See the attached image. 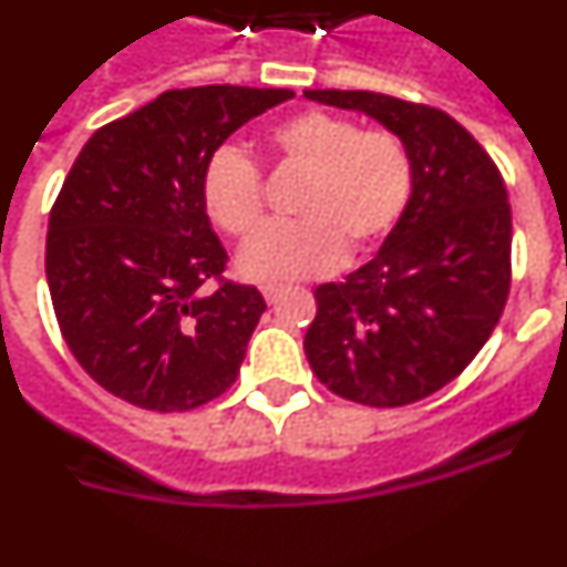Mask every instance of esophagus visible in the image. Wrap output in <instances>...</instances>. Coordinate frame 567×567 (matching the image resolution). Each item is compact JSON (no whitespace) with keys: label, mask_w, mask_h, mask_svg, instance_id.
Returning a JSON list of instances; mask_svg holds the SVG:
<instances>
[{"label":"esophagus","mask_w":567,"mask_h":567,"mask_svg":"<svg viewBox=\"0 0 567 567\" xmlns=\"http://www.w3.org/2000/svg\"><path fill=\"white\" fill-rule=\"evenodd\" d=\"M260 292H264L267 303H275V300H278L280 295H284V287H278V284H267V287L260 289Z\"/></svg>","instance_id":"34e87169"}]
</instances>
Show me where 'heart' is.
Wrapping results in <instances>:
<instances>
[{"instance_id": "1", "label": "heart", "mask_w": 567, "mask_h": 567, "mask_svg": "<svg viewBox=\"0 0 567 567\" xmlns=\"http://www.w3.org/2000/svg\"><path fill=\"white\" fill-rule=\"evenodd\" d=\"M267 150L280 169L300 175L292 213L298 221L267 227L238 255L252 280H295L323 275L343 255L365 252L400 221L412 193V158L389 130L358 124L327 110H303L275 124ZM209 221L247 238L264 218L260 175L247 155L224 147L202 175Z\"/></svg>"}]
</instances>
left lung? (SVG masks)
Here are the masks:
<instances>
[{"label": "left lung", "instance_id": "left-lung-1", "mask_svg": "<svg viewBox=\"0 0 567 567\" xmlns=\"http://www.w3.org/2000/svg\"><path fill=\"white\" fill-rule=\"evenodd\" d=\"M358 110L403 142L412 193L383 247L340 284L315 289L303 349L327 389L394 409L452 383L485 346L511 287L505 182L449 113L369 90H303Z\"/></svg>", "mask_w": 567, "mask_h": 567}]
</instances>
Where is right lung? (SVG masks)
Segmentation results:
<instances>
[{
    "label": "right lung",
    "instance_id": "add662e5",
    "mask_svg": "<svg viewBox=\"0 0 567 567\" xmlns=\"http://www.w3.org/2000/svg\"><path fill=\"white\" fill-rule=\"evenodd\" d=\"M292 90H167L90 135L50 209L59 329L84 372L150 412H187L235 383L267 309L221 279L227 249L202 204L215 150Z\"/></svg>",
    "mask_w": 567,
    "mask_h": 567
}]
</instances>
